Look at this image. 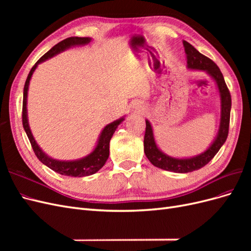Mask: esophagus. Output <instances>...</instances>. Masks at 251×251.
I'll use <instances>...</instances> for the list:
<instances>
[{"label":"esophagus","mask_w":251,"mask_h":251,"mask_svg":"<svg viewBox=\"0 0 251 251\" xmlns=\"http://www.w3.org/2000/svg\"><path fill=\"white\" fill-rule=\"evenodd\" d=\"M133 111L134 113H138V114H142L144 111V107L140 103V102H135L133 104Z\"/></svg>","instance_id":"34e87169"}]
</instances>
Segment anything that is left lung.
<instances>
[{
    "instance_id": "obj_1",
    "label": "left lung",
    "mask_w": 251,
    "mask_h": 251,
    "mask_svg": "<svg viewBox=\"0 0 251 251\" xmlns=\"http://www.w3.org/2000/svg\"><path fill=\"white\" fill-rule=\"evenodd\" d=\"M183 46L186 53L188 69L205 71L215 79L219 89L220 100H221V119H220L218 135L214 142L210 144V147L200 155L183 159L171 157L158 149L154 138L153 128H151L150 121L146 120L147 126L143 140L146 156L150 162L157 168L174 173H189L197 171L206 165L215 157L226 141L227 136H228L231 109V96L219 67L210 58L203 55L186 41H183Z\"/></svg>"
}]
</instances>
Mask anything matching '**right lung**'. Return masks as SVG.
Returning <instances> with one entry per match:
<instances>
[{
	"label": "right lung",
	"mask_w": 251,
	"mask_h": 251,
	"mask_svg": "<svg viewBox=\"0 0 251 251\" xmlns=\"http://www.w3.org/2000/svg\"><path fill=\"white\" fill-rule=\"evenodd\" d=\"M91 42L90 37H78V36H72L68 37V39L59 42L56 44L54 47H52L47 53L37 60L35 65L31 68L30 70L25 86H24V96H23V112H22V121H23V126H24V130L28 136V139L31 143V147L34 151L36 157L39 158V160L47 165L49 169L54 171L60 175H64V176H70V177H85L90 176V175H93L96 172L100 171L102 166L104 165L105 161L108 160L109 154H110V140L114 132L116 131L117 126L123 123L125 120L124 117H121L115 121H113L110 125L105 126L103 130L101 131L100 138H98V142L96 144L95 149L93 151L78 160H72V161H60L56 160V159H53L46 155L42 151V149L39 147V144L36 143L33 135L31 133V130L29 127L28 124V117H27V94H28V88H29V82L31 79L32 74L36 67L39 64L45 62V60L51 58L54 55L58 54V53L65 51L66 49L73 47V46H80V45H87Z\"/></svg>",
	"instance_id": "1"
}]
</instances>
